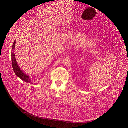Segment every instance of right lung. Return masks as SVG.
Wrapping results in <instances>:
<instances>
[{
    "mask_svg": "<svg viewBox=\"0 0 128 128\" xmlns=\"http://www.w3.org/2000/svg\"><path fill=\"white\" fill-rule=\"evenodd\" d=\"M16 40L14 42V43L13 44L12 47V52H11V58H12V68L13 69L15 72V74L18 77H19L21 80L26 82V83H29L33 84V83L32 82L31 78H30V76L26 74L21 70L20 68V66H19V65L18 64L16 58L15 57V54L14 52V49L15 48V45H16Z\"/></svg>",
    "mask_w": 128,
    "mask_h": 128,
    "instance_id": "right-lung-1",
    "label": "right lung"
}]
</instances>
